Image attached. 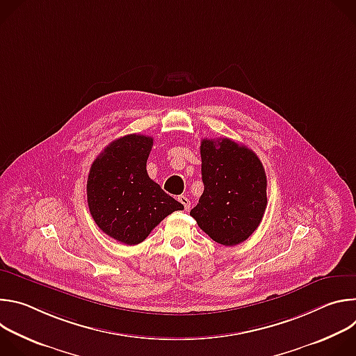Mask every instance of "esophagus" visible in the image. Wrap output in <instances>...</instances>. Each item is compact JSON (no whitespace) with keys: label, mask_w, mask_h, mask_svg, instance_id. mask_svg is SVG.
Segmentation results:
<instances>
[{"label":"esophagus","mask_w":356,"mask_h":356,"mask_svg":"<svg viewBox=\"0 0 356 356\" xmlns=\"http://www.w3.org/2000/svg\"><path fill=\"white\" fill-rule=\"evenodd\" d=\"M179 201L181 202V204H183V207H184V210H186V211H188V210H190L191 202H190V200H188L186 195H179Z\"/></svg>","instance_id":"1"}]
</instances>
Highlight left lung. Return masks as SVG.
Masks as SVG:
<instances>
[{
  "label": "left lung",
  "instance_id": "1",
  "mask_svg": "<svg viewBox=\"0 0 356 356\" xmlns=\"http://www.w3.org/2000/svg\"><path fill=\"white\" fill-rule=\"evenodd\" d=\"M198 204L190 211L213 241L234 246L259 227L266 204V173L257 154L232 139H202Z\"/></svg>",
  "mask_w": 356,
  "mask_h": 356
}]
</instances>
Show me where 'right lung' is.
Segmentation results:
<instances>
[{
  "label": "right lung",
  "instance_id": "right-lung-1",
  "mask_svg": "<svg viewBox=\"0 0 356 356\" xmlns=\"http://www.w3.org/2000/svg\"><path fill=\"white\" fill-rule=\"evenodd\" d=\"M152 145L150 136L125 135L113 140L90 168L91 217L101 231L125 245L140 243L163 218L184 209L147 176Z\"/></svg>",
  "mask_w": 356,
  "mask_h": 356
}]
</instances>
